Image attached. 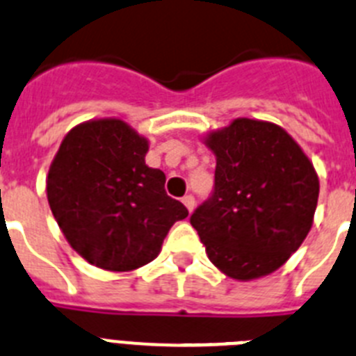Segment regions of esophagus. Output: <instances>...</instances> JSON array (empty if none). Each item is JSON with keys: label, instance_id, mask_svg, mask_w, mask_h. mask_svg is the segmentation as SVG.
I'll use <instances>...</instances> for the list:
<instances>
[{"label": "esophagus", "instance_id": "esophagus-1", "mask_svg": "<svg viewBox=\"0 0 356 356\" xmlns=\"http://www.w3.org/2000/svg\"><path fill=\"white\" fill-rule=\"evenodd\" d=\"M182 204L186 206L188 211H193V208H195V199H193V195H184L182 197Z\"/></svg>", "mask_w": 356, "mask_h": 356}]
</instances>
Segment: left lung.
Returning <instances> with one entry per match:
<instances>
[{
  "mask_svg": "<svg viewBox=\"0 0 356 356\" xmlns=\"http://www.w3.org/2000/svg\"><path fill=\"white\" fill-rule=\"evenodd\" d=\"M202 141L216 157L215 191L191 225L225 276H268L310 233L319 175L298 141L272 122L236 118Z\"/></svg>",
  "mask_w": 356,
  "mask_h": 356,
  "instance_id": "obj_1",
  "label": "left lung"
}]
</instances>
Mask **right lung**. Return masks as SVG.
I'll return each mask as SVG.
<instances>
[{
	"instance_id": "add662e5",
	"label": "right lung",
	"mask_w": 356,
	"mask_h": 356,
	"mask_svg": "<svg viewBox=\"0 0 356 356\" xmlns=\"http://www.w3.org/2000/svg\"><path fill=\"white\" fill-rule=\"evenodd\" d=\"M148 140L120 118L75 125L46 177V197L73 251L104 270L131 272L161 252L188 216L166 195L165 174L145 163Z\"/></svg>"
}]
</instances>
